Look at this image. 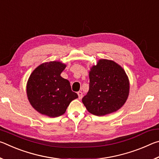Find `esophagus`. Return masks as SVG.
Wrapping results in <instances>:
<instances>
[{
  "mask_svg": "<svg viewBox=\"0 0 159 159\" xmlns=\"http://www.w3.org/2000/svg\"><path fill=\"white\" fill-rule=\"evenodd\" d=\"M78 95H79V99H82L83 98V93L81 92V91H79V92L77 93Z\"/></svg>",
  "mask_w": 159,
  "mask_h": 159,
  "instance_id": "34e87169",
  "label": "esophagus"
}]
</instances>
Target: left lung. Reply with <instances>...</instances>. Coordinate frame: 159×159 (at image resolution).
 I'll use <instances>...</instances> for the list:
<instances>
[{
	"label": "left lung",
	"mask_w": 159,
	"mask_h": 159,
	"mask_svg": "<svg viewBox=\"0 0 159 159\" xmlns=\"http://www.w3.org/2000/svg\"><path fill=\"white\" fill-rule=\"evenodd\" d=\"M89 78V91L82 102L90 113L104 116L124 104L130 85L121 66L111 60H100L91 68Z\"/></svg>",
	"instance_id": "8db88e82"
}]
</instances>
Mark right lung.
<instances>
[{"label": "right lung", "mask_w": 159, "mask_h": 159, "mask_svg": "<svg viewBox=\"0 0 159 159\" xmlns=\"http://www.w3.org/2000/svg\"><path fill=\"white\" fill-rule=\"evenodd\" d=\"M66 65L59 61L41 64L29 77L26 93L34 108L42 114L57 117L64 114L70 102L78 98L68 80L60 76Z\"/></svg>", "instance_id": "add662e5"}]
</instances>
